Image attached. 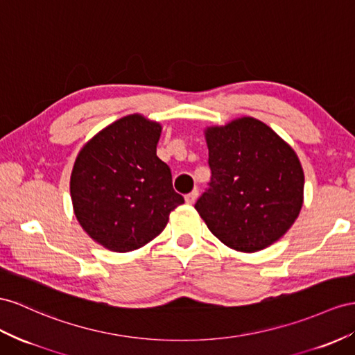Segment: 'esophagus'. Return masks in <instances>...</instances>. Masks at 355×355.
Here are the masks:
<instances>
[{"label":"esophagus","instance_id":"esophagus-1","mask_svg":"<svg viewBox=\"0 0 355 355\" xmlns=\"http://www.w3.org/2000/svg\"><path fill=\"white\" fill-rule=\"evenodd\" d=\"M198 190L195 189V190H192V192H190V193H187L186 196H184V199H186V202L187 204H193L195 201H196V198H198Z\"/></svg>","mask_w":355,"mask_h":355}]
</instances>
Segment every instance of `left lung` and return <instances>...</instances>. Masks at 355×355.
Here are the masks:
<instances>
[{
	"label": "left lung",
	"instance_id": "1",
	"mask_svg": "<svg viewBox=\"0 0 355 355\" xmlns=\"http://www.w3.org/2000/svg\"><path fill=\"white\" fill-rule=\"evenodd\" d=\"M211 181L195 208L217 239L258 252L284 237L303 205L304 174L295 151L252 116L205 129Z\"/></svg>",
	"mask_w": 355,
	"mask_h": 355
}]
</instances>
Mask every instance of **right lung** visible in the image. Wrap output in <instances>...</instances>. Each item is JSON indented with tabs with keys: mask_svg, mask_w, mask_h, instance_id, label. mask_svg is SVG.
I'll use <instances>...</instances> for the list:
<instances>
[{
	"mask_svg": "<svg viewBox=\"0 0 355 355\" xmlns=\"http://www.w3.org/2000/svg\"><path fill=\"white\" fill-rule=\"evenodd\" d=\"M162 125L139 114L109 124L79 151L70 177L78 222L112 252H132L165 230L184 202L171 169L157 157Z\"/></svg>",
	"mask_w": 355,
	"mask_h": 355,
	"instance_id": "1",
	"label": "right lung"
}]
</instances>
